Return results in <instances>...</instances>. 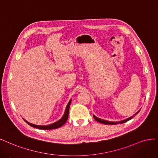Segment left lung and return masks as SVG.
Wrapping results in <instances>:
<instances>
[{
	"mask_svg": "<svg viewBox=\"0 0 158 158\" xmlns=\"http://www.w3.org/2000/svg\"><path fill=\"white\" fill-rule=\"evenodd\" d=\"M139 111H140V110H139V111H137L136 114H138V113L139 112ZM136 114H135V115H136ZM133 116H134V115L131 116V117H130V118H127V119H125V120H122V121H121L113 122V121H106V120H104V119H102L98 118H96V117L95 115H93L94 119L96 121H97L98 122H99V123H103V124H105V125H116V124H119V123H125V122H127V121H129V120H130L131 119L133 118Z\"/></svg>",
	"mask_w": 158,
	"mask_h": 158,
	"instance_id": "8db88e82",
	"label": "left lung"
}]
</instances>
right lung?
<instances>
[{
    "label": "right lung",
    "mask_w": 158,
    "mask_h": 158,
    "mask_svg": "<svg viewBox=\"0 0 158 158\" xmlns=\"http://www.w3.org/2000/svg\"><path fill=\"white\" fill-rule=\"evenodd\" d=\"M71 102H72V99L69 100V102H68L67 106H66V108L65 110L64 114L63 115V117L61 118L60 120H58V121L55 122V123L50 124V125H33L32 123H29L28 121H27L26 120L23 119L26 123L29 125L30 126H31L33 127H35L36 129H42V130H50V129H58L59 127H62L63 125L65 124V123L66 122V121L68 120V115H69V106L71 104Z\"/></svg>",
    "instance_id": "1"
}]
</instances>
